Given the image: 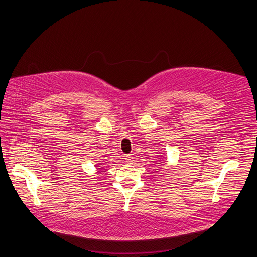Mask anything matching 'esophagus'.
I'll return each mask as SVG.
<instances>
[{"mask_svg": "<svg viewBox=\"0 0 257 257\" xmlns=\"http://www.w3.org/2000/svg\"><path fill=\"white\" fill-rule=\"evenodd\" d=\"M125 160H126V162L128 163V164H131V163L133 162V156H131V155H126Z\"/></svg>", "mask_w": 257, "mask_h": 257, "instance_id": "obj_1", "label": "esophagus"}]
</instances>
